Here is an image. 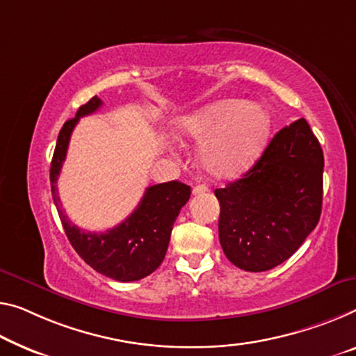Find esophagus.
I'll list each match as a JSON object with an SVG mask.
<instances>
[{
  "mask_svg": "<svg viewBox=\"0 0 356 356\" xmlns=\"http://www.w3.org/2000/svg\"><path fill=\"white\" fill-rule=\"evenodd\" d=\"M207 191H209V186H207V184H197V186H194L193 194L194 195H200V194H205Z\"/></svg>",
  "mask_w": 356,
  "mask_h": 356,
  "instance_id": "34e87169",
  "label": "esophagus"
}]
</instances>
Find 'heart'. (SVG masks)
Returning a JSON list of instances; mask_svg holds the SVG:
<instances>
[{
    "label": "heart",
    "mask_w": 356,
    "mask_h": 356,
    "mask_svg": "<svg viewBox=\"0 0 356 356\" xmlns=\"http://www.w3.org/2000/svg\"><path fill=\"white\" fill-rule=\"evenodd\" d=\"M269 114L258 103L222 98L183 118L178 134L202 147V165L213 178L237 177L258 157L269 132Z\"/></svg>",
    "instance_id": "heart-1"
}]
</instances>
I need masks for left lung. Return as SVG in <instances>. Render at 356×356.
I'll return each mask as SVG.
<instances>
[{
	"instance_id": "8db88e82",
	"label": "left lung",
	"mask_w": 356,
	"mask_h": 356,
	"mask_svg": "<svg viewBox=\"0 0 356 356\" xmlns=\"http://www.w3.org/2000/svg\"><path fill=\"white\" fill-rule=\"evenodd\" d=\"M323 151L305 119L283 127L243 178L216 189L224 254L238 269L264 272L286 261L318 224Z\"/></svg>"
}]
</instances>
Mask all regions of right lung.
<instances>
[{
  "label": "right lung",
  "mask_w": 356,
  "mask_h": 356,
  "mask_svg": "<svg viewBox=\"0 0 356 356\" xmlns=\"http://www.w3.org/2000/svg\"><path fill=\"white\" fill-rule=\"evenodd\" d=\"M92 97L79 106L73 119L60 130L51 162V189L65 234L81 258L92 269L118 282H135L154 272L165 258L173 222L191 197V188L179 181L149 186L143 199L127 220L106 232H86L76 227L60 205L57 179L67 157L68 143L79 118L95 113L102 106Z\"/></svg>",
  "instance_id": "1"
}]
</instances>
